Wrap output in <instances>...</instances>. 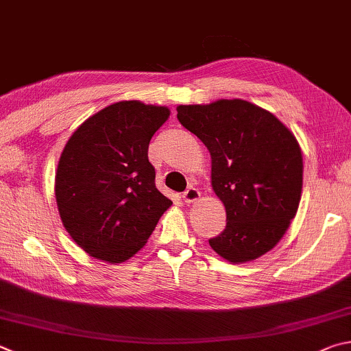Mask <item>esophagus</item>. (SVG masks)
<instances>
[{
    "mask_svg": "<svg viewBox=\"0 0 351 351\" xmlns=\"http://www.w3.org/2000/svg\"><path fill=\"white\" fill-rule=\"evenodd\" d=\"M199 196H201L199 190L195 189V187H189L186 192L182 193V199H184V202L192 204V202H196L197 199H199Z\"/></svg>",
    "mask_w": 351,
    "mask_h": 351,
    "instance_id": "1",
    "label": "esophagus"
}]
</instances>
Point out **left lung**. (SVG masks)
<instances>
[{
  "label": "left lung",
  "instance_id": "8db88e82",
  "mask_svg": "<svg viewBox=\"0 0 351 351\" xmlns=\"http://www.w3.org/2000/svg\"><path fill=\"white\" fill-rule=\"evenodd\" d=\"M178 121L212 156V186L227 224L210 247L247 263L275 247L295 218L302 192V154L275 114L242 99L180 106Z\"/></svg>",
  "mask_w": 351,
  "mask_h": 351
}]
</instances>
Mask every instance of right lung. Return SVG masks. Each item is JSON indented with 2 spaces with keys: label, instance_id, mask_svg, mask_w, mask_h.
I'll use <instances>...</instances> for the list:
<instances>
[{
  "label": "right lung",
  "instance_id": "1",
  "mask_svg": "<svg viewBox=\"0 0 351 351\" xmlns=\"http://www.w3.org/2000/svg\"><path fill=\"white\" fill-rule=\"evenodd\" d=\"M167 107L121 101L84 121L66 144L55 178L62 224L90 256L124 263L145 245L171 206L155 184L149 143Z\"/></svg>",
  "mask_w": 351,
  "mask_h": 351
}]
</instances>
